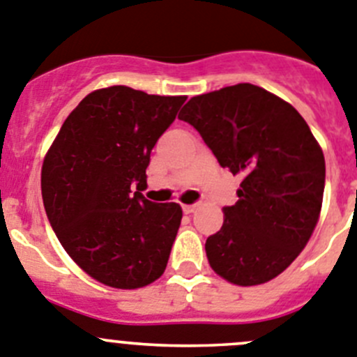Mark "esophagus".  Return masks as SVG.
I'll use <instances>...</instances> for the list:
<instances>
[{
    "mask_svg": "<svg viewBox=\"0 0 357 357\" xmlns=\"http://www.w3.org/2000/svg\"><path fill=\"white\" fill-rule=\"evenodd\" d=\"M197 206L199 204H183L181 208H183V211L186 213V215H190V213H194L195 209H197Z\"/></svg>",
    "mask_w": 357,
    "mask_h": 357,
    "instance_id": "obj_1",
    "label": "esophagus"
}]
</instances>
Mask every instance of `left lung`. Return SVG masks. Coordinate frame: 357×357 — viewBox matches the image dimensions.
<instances>
[{
  "label": "left lung",
  "instance_id": "obj_1",
  "mask_svg": "<svg viewBox=\"0 0 357 357\" xmlns=\"http://www.w3.org/2000/svg\"><path fill=\"white\" fill-rule=\"evenodd\" d=\"M222 167L241 176L239 201L206 239L216 275L236 285L266 284L287 269L321 215L326 162L291 103L254 84L190 98L179 112Z\"/></svg>",
  "mask_w": 357,
  "mask_h": 357
}]
</instances>
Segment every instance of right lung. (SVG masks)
<instances>
[{
  "instance_id": "obj_1",
  "label": "right lung",
  "mask_w": 357,
  "mask_h": 357,
  "mask_svg": "<svg viewBox=\"0 0 357 357\" xmlns=\"http://www.w3.org/2000/svg\"><path fill=\"white\" fill-rule=\"evenodd\" d=\"M185 100L126 86L96 89L70 112L45 155L42 197L52 231L100 284L139 289L165 271L181 206L141 192L151 149Z\"/></svg>"
}]
</instances>
